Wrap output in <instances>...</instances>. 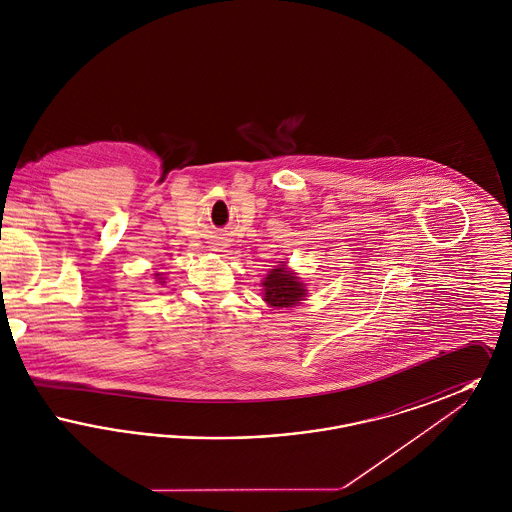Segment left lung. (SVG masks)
<instances>
[{"mask_svg": "<svg viewBox=\"0 0 512 512\" xmlns=\"http://www.w3.org/2000/svg\"><path fill=\"white\" fill-rule=\"evenodd\" d=\"M282 265L270 268L263 284V299L272 309H292L297 307L307 297V286L286 265V261H280Z\"/></svg>", "mask_w": 512, "mask_h": 512, "instance_id": "8db88e82", "label": "left lung"}]
</instances>
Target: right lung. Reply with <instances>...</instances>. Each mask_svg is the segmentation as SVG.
<instances>
[{
  "mask_svg": "<svg viewBox=\"0 0 512 512\" xmlns=\"http://www.w3.org/2000/svg\"><path fill=\"white\" fill-rule=\"evenodd\" d=\"M155 278H157L159 284H165V278H161V274H155Z\"/></svg>",
  "mask_w": 512,
  "mask_h": 512,
  "instance_id": "right-lung-1",
  "label": "right lung"
}]
</instances>
